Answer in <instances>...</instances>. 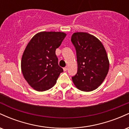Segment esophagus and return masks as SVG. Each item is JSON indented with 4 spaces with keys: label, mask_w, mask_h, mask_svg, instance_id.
Masks as SVG:
<instances>
[{
    "label": "esophagus",
    "mask_w": 129,
    "mask_h": 129,
    "mask_svg": "<svg viewBox=\"0 0 129 129\" xmlns=\"http://www.w3.org/2000/svg\"><path fill=\"white\" fill-rule=\"evenodd\" d=\"M63 71H64V72H66V71L67 70H68V68L67 67H64V68H63Z\"/></svg>",
    "instance_id": "1"
}]
</instances>
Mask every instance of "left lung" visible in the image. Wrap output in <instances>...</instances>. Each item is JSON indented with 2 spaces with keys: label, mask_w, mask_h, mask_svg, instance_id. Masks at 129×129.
Segmentation results:
<instances>
[{
  "label": "left lung",
  "mask_w": 129,
  "mask_h": 129,
  "mask_svg": "<svg viewBox=\"0 0 129 129\" xmlns=\"http://www.w3.org/2000/svg\"><path fill=\"white\" fill-rule=\"evenodd\" d=\"M71 41L76 49L78 62V72L72 77L74 84L84 91L96 89L109 70L104 47L98 38L87 33H75Z\"/></svg>",
  "instance_id": "8db88e82"
}]
</instances>
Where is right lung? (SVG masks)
I'll return each mask as SVG.
<instances>
[{"label":"right lung","instance_id":"add662e5","mask_svg":"<svg viewBox=\"0 0 129 129\" xmlns=\"http://www.w3.org/2000/svg\"><path fill=\"white\" fill-rule=\"evenodd\" d=\"M66 35L63 32L38 33L26 47L22 57V72L26 82L37 91L53 87L63 72L55 51Z\"/></svg>","mask_w":129,"mask_h":129}]
</instances>
